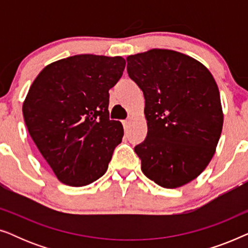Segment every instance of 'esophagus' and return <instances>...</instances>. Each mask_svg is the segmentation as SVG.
I'll list each match as a JSON object with an SVG mask.
<instances>
[{
  "instance_id": "34e87169",
  "label": "esophagus",
  "mask_w": 248,
  "mask_h": 248,
  "mask_svg": "<svg viewBox=\"0 0 248 248\" xmlns=\"http://www.w3.org/2000/svg\"><path fill=\"white\" fill-rule=\"evenodd\" d=\"M131 122H132V120H131V118H127V120H125V121H123V125H124V127H125V128H127L128 126H130Z\"/></svg>"
}]
</instances>
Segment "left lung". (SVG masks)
Instances as JSON below:
<instances>
[{"mask_svg":"<svg viewBox=\"0 0 248 248\" xmlns=\"http://www.w3.org/2000/svg\"><path fill=\"white\" fill-rule=\"evenodd\" d=\"M126 61L145 99L147 138L134 148L142 171L161 187L187 184L211 161L221 135L218 86L203 64L175 50L150 49Z\"/></svg>","mask_w":248,"mask_h":248,"instance_id":"1","label":"left lung"}]
</instances>
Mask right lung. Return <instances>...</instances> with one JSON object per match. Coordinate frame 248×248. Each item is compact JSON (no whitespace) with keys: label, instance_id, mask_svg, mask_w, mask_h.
<instances>
[{"label":"right lung","instance_id":"1","mask_svg":"<svg viewBox=\"0 0 248 248\" xmlns=\"http://www.w3.org/2000/svg\"><path fill=\"white\" fill-rule=\"evenodd\" d=\"M121 56L76 55L47 65L22 106L29 134L63 184L86 186L108 168L124 135L109 118V91L125 69Z\"/></svg>","mask_w":248,"mask_h":248}]
</instances>
